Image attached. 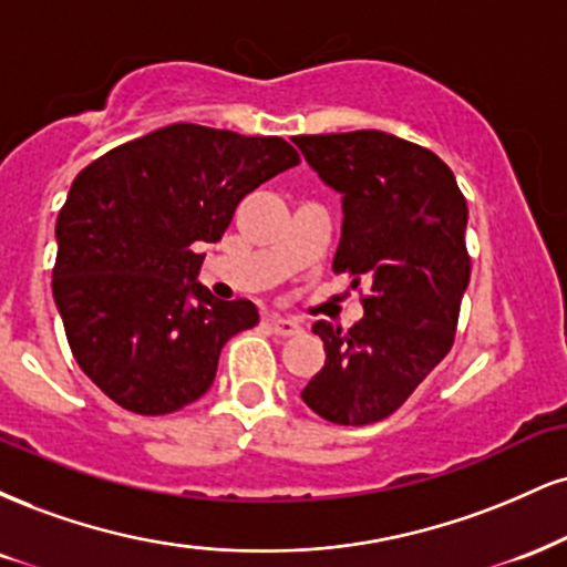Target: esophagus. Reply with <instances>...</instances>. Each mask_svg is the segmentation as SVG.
Returning a JSON list of instances; mask_svg holds the SVG:
<instances>
[{
	"mask_svg": "<svg viewBox=\"0 0 567 567\" xmlns=\"http://www.w3.org/2000/svg\"><path fill=\"white\" fill-rule=\"evenodd\" d=\"M269 327L277 332V336L288 338V336H298V332L303 330L301 322L298 319H290V317H279V313H271L269 317Z\"/></svg>",
	"mask_w": 567,
	"mask_h": 567,
	"instance_id": "34e87169",
	"label": "esophagus"
}]
</instances>
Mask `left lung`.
Instances as JSON below:
<instances>
[{
	"label": "left lung",
	"mask_w": 567,
	"mask_h": 567,
	"mask_svg": "<svg viewBox=\"0 0 567 567\" xmlns=\"http://www.w3.org/2000/svg\"><path fill=\"white\" fill-rule=\"evenodd\" d=\"M306 163L343 203L336 271L370 282L364 319L343 332L311 330L324 367L301 391L336 425L393 414L454 343L470 282L467 200L431 150L374 132L292 136Z\"/></svg>",
	"instance_id": "1"
}]
</instances>
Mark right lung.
Instances as JSON below:
<instances>
[{"label":"right lung","instance_id":"obj_1","mask_svg":"<svg viewBox=\"0 0 567 567\" xmlns=\"http://www.w3.org/2000/svg\"><path fill=\"white\" fill-rule=\"evenodd\" d=\"M279 136L172 124L111 150L71 184L54 224L52 296L73 359L136 414L193 404L218 353L258 324L250 301L197 282L206 254L258 184L298 166Z\"/></svg>","mask_w":567,"mask_h":567}]
</instances>
